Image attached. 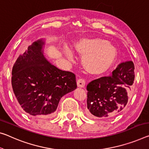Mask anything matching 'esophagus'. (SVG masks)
Returning <instances> with one entry per match:
<instances>
[{"label": "esophagus", "mask_w": 149, "mask_h": 149, "mask_svg": "<svg viewBox=\"0 0 149 149\" xmlns=\"http://www.w3.org/2000/svg\"><path fill=\"white\" fill-rule=\"evenodd\" d=\"M77 86L79 87H85V85H86V80L84 78H79L77 81Z\"/></svg>", "instance_id": "34e87169"}]
</instances>
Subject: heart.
Listing matches in <instances>:
<instances>
[{"label":"heart","mask_w":149,"mask_h":149,"mask_svg":"<svg viewBox=\"0 0 149 149\" xmlns=\"http://www.w3.org/2000/svg\"><path fill=\"white\" fill-rule=\"evenodd\" d=\"M74 49L83 56L82 63L87 72L91 74H101L107 71L117 60L118 52L116 48L101 38H84L74 44ZM65 55L73 58L72 51L64 49Z\"/></svg>","instance_id":"heart-1"}]
</instances>
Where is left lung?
I'll use <instances>...</instances> for the list:
<instances>
[{
  "label": "left lung",
  "mask_w": 149,
  "mask_h": 149,
  "mask_svg": "<svg viewBox=\"0 0 149 149\" xmlns=\"http://www.w3.org/2000/svg\"><path fill=\"white\" fill-rule=\"evenodd\" d=\"M132 61L120 63L111 74L94 79L87 86V115L93 118H109L125 107L129 89L134 79Z\"/></svg>",
  "instance_id": "obj_1"
}]
</instances>
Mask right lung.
<instances>
[{"label":"right lung","instance_id":"right-lung-1","mask_svg":"<svg viewBox=\"0 0 149 149\" xmlns=\"http://www.w3.org/2000/svg\"><path fill=\"white\" fill-rule=\"evenodd\" d=\"M44 42H34L13 65L11 82L21 107L32 116H49L66 93L77 87L74 73L58 69L46 60Z\"/></svg>","mask_w":149,"mask_h":149}]
</instances>
